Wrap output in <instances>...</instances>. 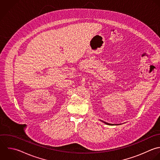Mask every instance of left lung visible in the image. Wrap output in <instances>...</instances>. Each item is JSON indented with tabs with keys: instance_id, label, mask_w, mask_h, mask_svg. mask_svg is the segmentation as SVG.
Returning a JSON list of instances; mask_svg holds the SVG:
<instances>
[{
	"instance_id": "obj_1",
	"label": "left lung",
	"mask_w": 160,
	"mask_h": 160,
	"mask_svg": "<svg viewBox=\"0 0 160 160\" xmlns=\"http://www.w3.org/2000/svg\"><path fill=\"white\" fill-rule=\"evenodd\" d=\"M102 122H103V123H105V124H107V125H114V124H110V123H106V122H103V121H102Z\"/></svg>"
}]
</instances>
